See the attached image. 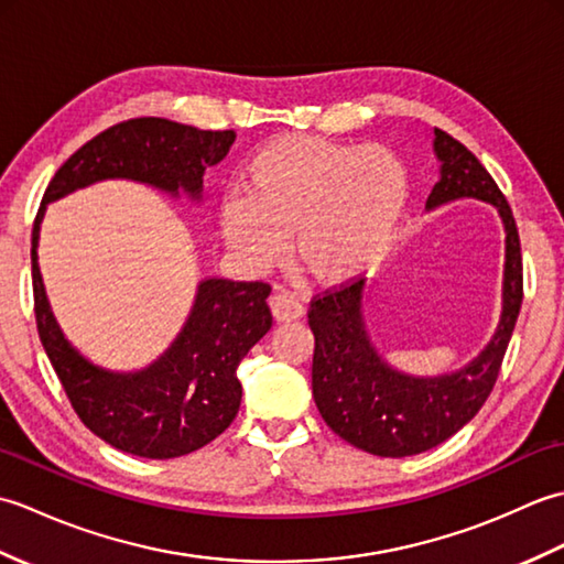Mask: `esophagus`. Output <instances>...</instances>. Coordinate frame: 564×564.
I'll return each mask as SVG.
<instances>
[{"instance_id":"1","label":"esophagus","mask_w":564,"mask_h":564,"mask_svg":"<svg viewBox=\"0 0 564 564\" xmlns=\"http://www.w3.org/2000/svg\"><path fill=\"white\" fill-rule=\"evenodd\" d=\"M269 305H271V315L275 322H293V319H301L305 307L301 301H295L291 293L285 291H275L269 297Z\"/></svg>"}]
</instances>
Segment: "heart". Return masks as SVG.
Listing matches in <instances>:
<instances>
[{"label": "heart", "mask_w": 564, "mask_h": 564, "mask_svg": "<svg viewBox=\"0 0 564 564\" xmlns=\"http://www.w3.org/2000/svg\"><path fill=\"white\" fill-rule=\"evenodd\" d=\"M239 191L218 206V230L251 269L293 254L317 283L341 285L388 254L410 206L404 162L388 148L275 135L249 154Z\"/></svg>", "instance_id": "heart-1"}]
</instances>
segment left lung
<instances>
[{
	"label": "left lung",
	"instance_id": "1",
	"mask_svg": "<svg viewBox=\"0 0 564 564\" xmlns=\"http://www.w3.org/2000/svg\"><path fill=\"white\" fill-rule=\"evenodd\" d=\"M438 178L426 213L475 198L497 208L505 227L501 310L492 337L465 366L416 376L392 366L368 329V281L325 293L310 305L315 334L313 394L334 434L380 458H404L438 446L480 412L499 376L523 301L521 245L507 198L480 160L443 130H431Z\"/></svg>",
	"mask_w": 564,
	"mask_h": 564
}]
</instances>
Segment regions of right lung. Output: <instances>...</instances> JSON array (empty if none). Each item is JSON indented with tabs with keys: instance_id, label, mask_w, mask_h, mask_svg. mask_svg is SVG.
Returning a JSON list of instances; mask_svg holds the SVG:
<instances>
[{
	"instance_id": "right-lung-1",
	"label": "right lung",
	"mask_w": 564,
	"mask_h": 564,
	"mask_svg": "<svg viewBox=\"0 0 564 564\" xmlns=\"http://www.w3.org/2000/svg\"><path fill=\"white\" fill-rule=\"evenodd\" d=\"M235 130H198L166 118H135L89 140L59 166L47 184L31 237L35 322L43 349L75 412L113 448L140 458H178L218 438L242 402L237 368L271 329L261 281L203 279L184 327L152 364L111 370L72 344L47 301L39 267L41 223L51 203L99 182L145 184L170 198L198 206L203 174L220 164Z\"/></svg>"
}]
</instances>
